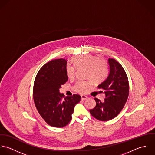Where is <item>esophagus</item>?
<instances>
[{
	"instance_id": "obj_1",
	"label": "esophagus",
	"mask_w": 155,
	"mask_h": 155,
	"mask_svg": "<svg viewBox=\"0 0 155 155\" xmlns=\"http://www.w3.org/2000/svg\"><path fill=\"white\" fill-rule=\"evenodd\" d=\"M81 99H82V100H85V99H86L88 98V97H87V96L84 95V94H81Z\"/></svg>"
}]
</instances>
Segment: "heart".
I'll list each match as a JSON object with an SVG mask.
<instances>
[{
  "instance_id": "obj_1",
  "label": "heart",
  "mask_w": 155,
  "mask_h": 155,
  "mask_svg": "<svg viewBox=\"0 0 155 155\" xmlns=\"http://www.w3.org/2000/svg\"><path fill=\"white\" fill-rule=\"evenodd\" d=\"M75 67L71 64L66 66V74L69 78L75 76V68H85V76L89 78L86 80H78L74 86L75 91L79 93H84L87 87H89L93 81L97 84L101 82L105 77L107 73V63L104 59L97 58L92 54H84L74 57L72 59Z\"/></svg>"
}]
</instances>
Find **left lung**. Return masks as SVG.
Here are the masks:
<instances>
[{"instance_id":"obj_1","label":"left lung","mask_w":155,"mask_h":155,"mask_svg":"<svg viewBox=\"0 0 155 155\" xmlns=\"http://www.w3.org/2000/svg\"><path fill=\"white\" fill-rule=\"evenodd\" d=\"M108 75L97 86L105 91L106 97L103 102L95 97L96 106L90 110L92 116L100 121L116 117L123 109L129 96V82L124 68L114 59H108Z\"/></svg>"}]
</instances>
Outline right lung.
I'll return each instance as SVG.
<instances>
[{"mask_svg":"<svg viewBox=\"0 0 155 155\" xmlns=\"http://www.w3.org/2000/svg\"><path fill=\"white\" fill-rule=\"evenodd\" d=\"M66 64L64 59L47 63L38 71L33 85V100L38 113L47 124L56 127L69 123L74 107L81 100L79 94L64 97L59 92L68 81Z\"/></svg>","mask_w":155,"mask_h":155,"instance_id":"right-lung-1","label":"right lung"}]
</instances>
